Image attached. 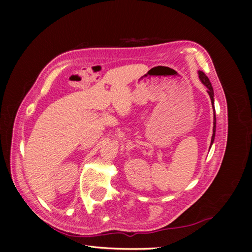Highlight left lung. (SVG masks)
I'll use <instances>...</instances> for the list:
<instances>
[{"label":"left lung","instance_id":"left-lung-1","mask_svg":"<svg viewBox=\"0 0 252 252\" xmlns=\"http://www.w3.org/2000/svg\"><path fill=\"white\" fill-rule=\"evenodd\" d=\"M199 79L201 80V82L206 85V87L208 88V93L209 95H210V99H211V103H212V106L213 104H215V99H213V96H215V94H213V89H212V85L210 83V80L208 79V76L203 73L202 71H199ZM213 111H215V108H213ZM213 134H212V138H211V144L213 143V140H215V134H216V114H215V120H213Z\"/></svg>","mask_w":252,"mask_h":252}]
</instances>
